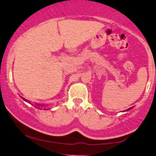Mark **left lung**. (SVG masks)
Masks as SVG:
<instances>
[{
	"label": "left lung",
	"mask_w": 156,
	"mask_h": 156,
	"mask_svg": "<svg viewBox=\"0 0 156 156\" xmlns=\"http://www.w3.org/2000/svg\"><path fill=\"white\" fill-rule=\"evenodd\" d=\"M130 109H131V108H129V110H130Z\"/></svg>",
	"instance_id": "1"
}]
</instances>
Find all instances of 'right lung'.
<instances>
[{"label": "right lung", "mask_w": 156, "mask_h": 156, "mask_svg": "<svg viewBox=\"0 0 156 156\" xmlns=\"http://www.w3.org/2000/svg\"><path fill=\"white\" fill-rule=\"evenodd\" d=\"M22 99H24V101H27V100H26L25 99H24V98H22ZM37 107H38V108H39V106H40V105H39V104H37Z\"/></svg>", "instance_id": "right-lung-1"}]
</instances>
